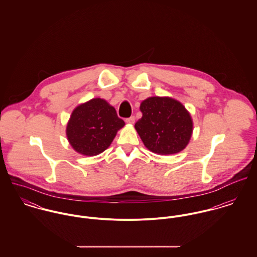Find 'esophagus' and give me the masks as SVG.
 I'll return each instance as SVG.
<instances>
[{"label": "esophagus", "instance_id": "obj_1", "mask_svg": "<svg viewBox=\"0 0 257 257\" xmlns=\"http://www.w3.org/2000/svg\"><path fill=\"white\" fill-rule=\"evenodd\" d=\"M135 120H136V118H135V116H134V115L125 118V122H127V123H134V122H135Z\"/></svg>", "mask_w": 257, "mask_h": 257}]
</instances>
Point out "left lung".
<instances>
[{"instance_id": "1", "label": "left lung", "mask_w": 257, "mask_h": 257, "mask_svg": "<svg viewBox=\"0 0 257 257\" xmlns=\"http://www.w3.org/2000/svg\"><path fill=\"white\" fill-rule=\"evenodd\" d=\"M143 112L135 127L145 146L157 154H174L188 145L193 122L190 113L171 98L151 97L141 105Z\"/></svg>"}]
</instances>
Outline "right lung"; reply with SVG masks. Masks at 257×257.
Masks as SVG:
<instances>
[{"mask_svg":"<svg viewBox=\"0 0 257 257\" xmlns=\"http://www.w3.org/2000/svg\"><path fill=\"white\" fill-rule=\"evenodd\" d=\"M124 125L113 107L103 99H93L73 110L66 134L74 149L94 156L110 147L116 132Z\"/></svg>","mask_w":257,"mask_h":257,"instance_id":"add662e5","label":"right lung"}]
</instances>
